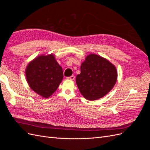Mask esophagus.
<instances>
[{
    "label": "esophagus",
    "mask_w": 150,
    "mask_h": 150,
    "mask_svg": "<svg viewBox=\"0 0 150 150\" xmlns=\"http://www.w3.org/2000/svg\"><path fill=\"white\" fill-rule=\"evenodd\" d=\"M67 78L69 79H71V80H74V78H75V76L72 75V76H70V77H68Z\"/></svg>",
    "instance_id": "34e87169"
}]
</instances>
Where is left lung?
<instances>
[{
	"mask_svg": "<svg viewBox=\"0 0 150 150\" xmlns=\"http://www.w3.org/2000/svg\"><path fill=\"white\" fill-rule=\"evenodd\" d=\"M117 73L112 63L96 54H89L81 64L76 84L81 94L94 101L105 96L114 87Z\"/></svg>",
	"mask_w": 150,
	"mask_h": 150,
	"instance_id": "8db88e82",
	"label": "left lung"
}]
</instances>
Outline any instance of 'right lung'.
<instances>
[{"label":"right lung","instance_id":"add662e5","mask_svg":"<svg viewBox=\"0 0 150 150\" xmlns=\"http://www.w3.org/2000/svg\"><path fill=\"white\" fill-rule=\"evenodd\" d=\"M27 81L31 89L47 98L56 91L63 78L62 67L53 54L35 58L25 69Z\"/></svg>","mask_w":150,"mask_h":150}]
</instances>
